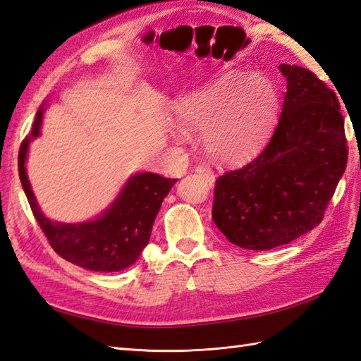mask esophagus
Masks as SVG:
<instances>
[{
  "label": "esophagus",
  "instance_id": "1",
  "mask_svg": "<svg viewBox=\"0 0 361 361\" xmlns=\"http://www.w3.org/2000/svg\"><path fill=\"white\" fill-rule=\"evenodd\" d=\"M195 171H197V174L203 179V182H206V185L212 187L214 182H215V174L211 170V167L207 166V164H200V166L195 169Z\"/></svg>",
  "mask_w": 361,
  "mask_h": 361
}]
</instances>
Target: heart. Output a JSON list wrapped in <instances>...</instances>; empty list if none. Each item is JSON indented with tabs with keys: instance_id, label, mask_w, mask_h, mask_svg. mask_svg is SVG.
Masks as SVG:
<instances>
[{
	"instance_id": "b5f03b06",
	"label": "heart",
	"mask_w": 361,
	"mask_h": 361,
	"mask_svg": "<svg viewBox=\"0 0 361 361\" xmlns=\"http://www.w3.org/2000/svg\"><path fill=\"white\" fill-rule=\"evenodd\" d=\"M174 114L187 130H204V146L214 158L238 162L253 157L269 137L279 94L264 76L233 72L182 97Z\"/></svg>"
}]
</instances>
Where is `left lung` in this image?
<instances>
[{
	"instance_id": "left-lung-1",
	"label": "left lung",
	"mask_w": 361,
	"mask_h": 361,
	"mask_svg": "<svg viewBox=\"0 0 361 361\" xmlns=\"http://www.w3.org/2000/svg\"><path fill=\"white\" fill-rule=\"evenodd\" d=\"M288 92L268 145L218 176L212 218L232 244L271 250L318 226L348 161L336 93L312 71L280 64Z\"/></svg>"
}]
</instances>
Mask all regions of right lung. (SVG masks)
<instances>
[{
    "mask_svg": "<svg viewBox=\"0 0 361 361\" xmlns=\"http://www.w3.org/2000/svg\"><path fill=\"white\" fill-rule=\"evenodd\" d=\"M45 106H40L30 134L19 149V179L36 221L49 245L59 256L90 271L114 272L130 267L149 244L152 226L162 200L178 179L155 173H138L130 178L122 192L99 218L80 224L52 221L43 215L25 171L28 145L39 137Z\"/></svg>",
    "mask_w": 361,
    "mask_h": 361,
    "instance_id": "1",
    "label": "right lung"
}]
</instances>
